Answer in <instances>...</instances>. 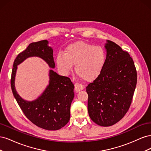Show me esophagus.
<instances>
[{"instance_id":"1","label":"esophagus","mask_w":151,"mask_h":151,"mask_svg":"<svg viewBox=\"0 0 151 151\" xmlns=\"http://www.w3.org/2000/svg\"><path fill=\"white\" fill-rule=\"evenodd\" d=\"M74 87H75V90L76 92H79L80 91L83 90L84 89V86L83 84H81L79 83H76L74 84Z\"/></svg>"}]
</instances>
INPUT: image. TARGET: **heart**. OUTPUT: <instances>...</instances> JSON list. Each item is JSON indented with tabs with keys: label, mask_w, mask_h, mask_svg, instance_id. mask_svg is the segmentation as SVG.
Listing matches in <instances>:
<instances>
[{
	"label": "heart",
	"mask_w": 151,
	"mask_h": 151,
	"mask_svg": "<svg viewBox=\"0 0 151 151\" xmlns=\"http://www.w3.org/2000/svg\"><path fill=\"white\" fill-rule=\"evenodd\" d=\"M106 60V54L102 47L83 42L68 45L65 53L59 52L56 57L57 66L62 72L69 73L75 64L77 74L88 81L99 76Z\"/></svg>",
	"instance_id": "obj_1"
}]
</instances>
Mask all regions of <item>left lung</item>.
Wrapping results in <instances>:
<instances>
[{
  "instance_id": "obj_1",
  "label": "left lung",
  "mask_w": 151,
  "mask_h": 151,
  "mask_svg": "<svg viewBox=\"0 0 151 151\" xmlns=\"http://www.w3.org/2000/svg\"><path fill=\"white\" fill-rule=\"evenodd\" d=\"M106 60L101 74L86 87L89 115L103 127L115 124L129 110L137 84L133 59L117 44L107 40Z\"/></svg>"
}]
</instances>
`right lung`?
Returning <instances> with one entry per match:
<instances>
[{
  "instance_id": "right-lung-1",
  "label": "right lung",
  "mask_w": 151,
  "mask_h": 151,
  "mask_svg": "<svg viewBox=\"0 0 151 151\" xmlns=\"http://www.w3.org/2000/svg\"><path fill=\"white\" fill-rule=\"evenodd\" d=\"M47 40L31 43L18 54L13 64L11 85L14 96L25 116L36 126L48 130H57L64 127L70 120V105L74 97V86L70 78L49 71V84L38 98L32 101L22 99L15 88L17 65L26 58L38 57L55 68L53 49Z\"/></svg>"
}]
</instances>
